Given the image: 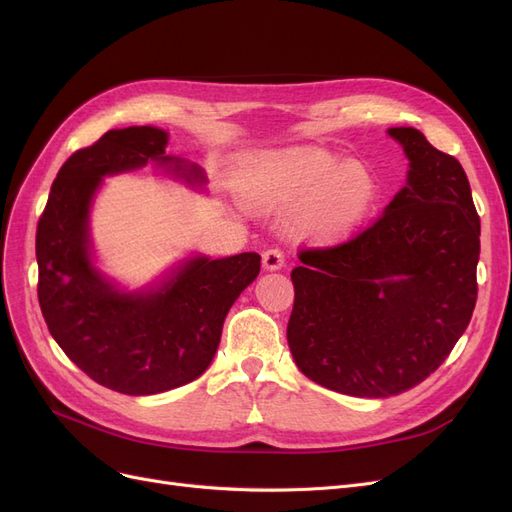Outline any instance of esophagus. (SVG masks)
I'll use <instances>...</instances> for the list:
<instances>
[{"mask_svg": "<svg viewBox=\"0 0 512 512\" xmlns=\"http://www.w3.org/2000/svg\"><path fill=\"white\" fill-rule=\"evenodd\" d=\"M262 267L265 271H280L284 267V254L280 250H267L262 254Z\"/></svg>", "mask_w": 512, "mask_h": 512, "instance_id": "1", "label": "esophagus"}]
</instances>
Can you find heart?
I'll return each instance as SVG.
<instances>
[{
	"mask_svg": "<svg viewBox=\"0 0 512 512\" xmlns=\"http://www.w3.org/2000/svg\"><path fill=\"white\" fill-rule=\"evenodd\" d=\"M239 196L258 213H286L290 235L307 245L344 243L374 203L376 181L359 162L335 153L294 145L265 151L239 175Z\"/></svg>",
	"mask_w": 512,
	"mask_h": 512,
	"instance_id": "1",
	"label": "heart"
}]
</instances>
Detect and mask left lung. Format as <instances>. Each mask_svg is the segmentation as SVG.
Segmentation results:
<instances>
[{
    "mask_svg": "<svg viewBox=\"0 0 512 512\" xmlns=\"http://www.w3.org/2000/svg\"><path fill=\"white\" fill-rule=\"evenodd\" d=\"M408 158L382 218L292 271L288 346L303 374L352 397L399 395L436 371L476 305L480 220L461 164L416 128L386 130Z\"/></svg>",
    "mask_w": 512,
    "mask_h": 512,
    "instance_id": "8db88e82",
    "label": "left lung"
}]
</instances>
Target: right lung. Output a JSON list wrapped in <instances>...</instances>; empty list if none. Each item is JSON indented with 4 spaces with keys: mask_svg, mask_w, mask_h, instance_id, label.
Here are the masks:
<instances>
[{
    "mask_svg": "<svg viewBox=\"0 0 512 512\" xmlns=\"http://www.w3.org/2000/svg\"><path fill=\"white\" fill-rule=\"evenodd\" d=\"M168 132L108 130L61 166L36 232L38 299L59 348L98 384L156 395L196 380L220 346L228 309L260 273V256L192 252L156 280L126 288L106 275L91 241V209L104 179L147 164L203 190L196 164L166 156Z\"/></svg>",
    "mask_w": 512,
    "mask_h": 512,
    "instance_id": "right-lung-1",
    "label": "right lung"
}]
</instances>
